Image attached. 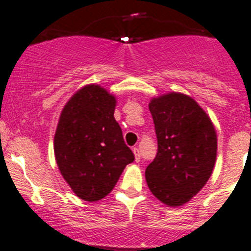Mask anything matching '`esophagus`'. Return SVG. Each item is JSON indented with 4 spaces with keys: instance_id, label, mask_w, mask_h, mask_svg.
Listing matches in <instances>:
<instances>
[{
    "instance_id": "esophagus-1",
    "label": "esophagus",
    "mask_w": 251,
    "mask_h": 251,
    "mask_svg": "<svg viewBox=\"0 0 251 251\" xmlns=\"http://www.w3.org/2000/svg\"><path fill=\"white\" fill-rule=\"evenodd\" d=\"M133 151H134V155H135V161L139 162L140 160H141V151H140V149L139 148H134Z\"/></svg>"
}]
</instances>
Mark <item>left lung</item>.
Segmentation results:
<instances>
[{"mask_svg":"<svg viewBox=\"0 0 251 251\" xmlns=\"http://www.w3.org/2000/svg\"><path fill=\"white\" fill-rule=\"evenodd\" d=\"M157 153L146 168L151 192L168 206L196 196L212 174L217 135L207 114L190 96L171 92L149 103Z\"/></svg>","mask_w":251,"mask_h":251,"instance_id":"left-lung-1","label":"left lung"}]
</instances>
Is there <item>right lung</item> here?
<instances>
[{
	"label": "right lung",
	"mask_w": 251,
	"mask_h": 251,
	"mask_svg": "<svg viewBox=\"0 0 251 251\" xmlns=\"http://www.w3.org/2000/svg\"><path fill=\"white\" fill-rule=\"evenodd\" d=\"M116 98L96 84L70 98L59 118L54 155L65 181L86 201L109 194L135 156L114 117Z\"/></svg>",
	"instance_id": "right-lung-1"
}]
</instances>
